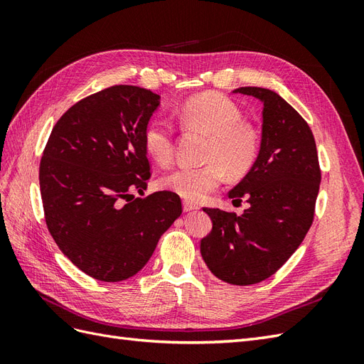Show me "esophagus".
<instances>
[{
	"mask_svg": "<svg viewBox=\"0 0 364 364\" xmlns=\"http://www.w3.org/2000/svg\"><path fill=\"white\" fill-rule=\"evenodd\" d=\"M196 209H199L196 203L190 202V200H183V211L185 213H190V211H196Z\"/></svg>",
	"mask_w": 364,
	"mask_h": 364,
	"instance_id": "esophagus-1",
	"label": "esophagus"
}]
</instances>
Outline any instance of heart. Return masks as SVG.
I'll list each match as a JSON object with an SVG mask.
<instances>
[{"label": "heart", "mask_w": 364, "mask_h": 364, "mask_svg": "<svg viewBox=\"0 0 364 364\" xmlns=\"http://www.w3.org/2000/svg\"><path fill=\"white\" fill-rule=\"evenodd\" d=\"M181 129L208 135L200 167H178L161 179L165 190L186 200H202L225 181L243 178L259 158L261 136L257 127L243 119L241 109L223 94L203 92L186 98L176 109ZM147 155L161 165L174 151V129L167 119H151L142 134Z\"/></svg>", "instance_id": "1"}]
</instances>
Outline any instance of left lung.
I'll return each instance as SVG.
<instances>
[{"instance_id": "1", "label": "left lung", "mask_w": 364, "mask_h": 364, "mask_svg": "<svg viewBox=\"0 0 364 364\" xmlns=\"http://www.w3.org/2000/svg\"><path fill=\"white\" fill-rule=\"evenodd\" d=\"M235 92L262 102L259 158L229 191L249 208L241 215L203 208L213 230L200 241V252L214 277L250 285L270 278L301 246L313 225L322 176L313 132L294 107L266 87Z\"/></svg>"}]
</instances>
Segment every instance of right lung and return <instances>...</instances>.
I'll return each mask as SVG.
<instances>
[{
    "label": "right lung",
    "mask_w": 364,
    "mask_h": 364,
    "mask_svg": "<svg viewBox=\"0 0 364 364\" xmlns=\"http://www.w3.org/2000/svg\"><path fill=\"white\" fill-rule=\"evenodd\" d=\"M159 95L115 85L73 105L53 127L39 165L43 215L74 266L103 282L146 266L182 214L171 191L144 196L151 176L142 134Z\"/></svg>",
    "instance_id": "add662e5"
}]
</instances>
